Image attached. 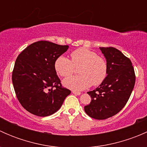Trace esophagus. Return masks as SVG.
<instances>
[{
    "instance_id": "1",
    "label": "esophagus",
    "mask_w": 147,
    "mask_h": 147,
    "mask_svg": "<svg viewBox=\"0 0 147 147\" xmlns=\"http://www.w3.org/2000/svg\"><path fill=\"white\" fill-rule=\"evenodd\" d=\"M72 93H73L74 94H75V95H80V94H81V92H80L72 91Z\"/></svg>"
}]
</instances>
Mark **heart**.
I'll list each match as a JSON object with an SVG mask.
<instances>
[{
  "mask_svg": "<svg viewBox=\"0 0 147 147\" xmlns=\"http://www.w3.org/2000/svg\"><path fill=\"white\" fill-rule=\"evenodd\" d=\"M71 60L60 56L55 63L56 72L63 78H68L73 74L75 67H78V76L65 80L63 84L71 90H82L87 87L100 85L107 75V63L103 57L92 50L80 47L70 54Z\"/></svg>",
  "mask_w": 147,
  "mask_h": 147,
  "instance_id": "heart-1",
  "label": "heart"
}]
</instances>
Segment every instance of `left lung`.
Wrapping results in <instances>:
<instances>
[{
	"label": "left lung",
	"mask_w": 147,
	"mask_h": 147,
	"mask_svg": "<svg viewBox=\"0 0 147 147\" xmlns=\"http://www.w3.org/2000/svg\"><path fill=\"white\" fill-rule=\"evenodd\" d=\"M107 63V75L93 91L88 92L92 100L84 106L90 117L106 119L117 115L129 99L134 84L135 72L129 58L113 47H100Z\"/></svg>",
	"instance_id": "8db88e82"
}]
</instances>
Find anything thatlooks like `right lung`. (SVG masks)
I'll list each match as a JSON object with an SVG mask.
<instances>
[{
    "instance_id": "right-lung-1",
    "label": "right lung",
    "mask_w": 147,
    "mask_h": 147,
    "mask_svg": "<svg viewBox=\"0 0 147 147\" xmlns=\"http://www.w3.org/2000/svg\"><path fill=\"white\" fill-rule=\"evenodd\" d=\"M69 46L46 40L28 46L18 56L12 73L16 97L28 112L47 117L57 112L71 91L62 86L55 63Z\"/></svg>"
}]
</instances>
